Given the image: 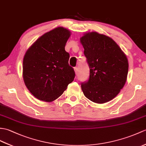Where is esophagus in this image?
I'll return each mask as SVG.
<instances>
[{
  "label": "esophagus",
  "mask_w": 146,
  "mask_h": 146,
  "mask_svg": "<svg viewBox=\"0 0 146 146\" xmlns=\"http://www.w3.org/2000/svg\"><path fill=\"white\" fill-rule=\"evenodd\" d=\"M74 71H75V73H76V74H78V72H79V69H78V68H77V67H75V68H74Z\"/></svg>",
  "instance_id": "obj_1"
}]
</instances>
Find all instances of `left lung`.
<instances>
[{"label": "left lung", "mask_w": 146, "mask_h": 146, "mask_svg": "<svg viewBox=\"0 0 146 146\" xmlns=\"http://www.w3.org/2000/svg\"><path fill=\"white\" fill-rule=\"evenodd\" d=\"M80 42L90 68L88 80L81 84L84 95L96 103L111 101L126 83V56L113 39L97 32L86 33Z\"/></svg>", "instance_id": "obj_1"}]
</instances>
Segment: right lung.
<instances>
[{
	"instance_id": "add662e5",
	"label": "right lung",
	"mask_w": 146,
	"mask_h": 146,
	"mask_svg": "<svg viewBox=\"0 0 146 146\" xmlns=\"http://www.w3.org/2000/svg\"><path fill=\"white\" fill-rule=\"evenodd\" d=\"M70 32L58 27L36 40L27 51L23 61V78L27 88L40 100L51 102L63 93L74 80L65 50Z\"/></svg>"
}]
</instances>
